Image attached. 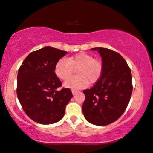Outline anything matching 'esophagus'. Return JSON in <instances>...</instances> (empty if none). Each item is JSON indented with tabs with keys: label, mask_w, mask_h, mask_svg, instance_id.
Listing matches in <instances>:
<instances>
[{
	"label": "esophagus",
	"mask_w": 153,
	"mask_h": 153,
	"mask_svg": "<svg viewBox=\"0 0 153 153\" xmlns=\"http://www.w3.org/2000/svg\"><path fill=\"white\" fill-rule=\"evenodd\" d=\"M78 91H77V90H72V93H73V95H75V94H76L77 93H78Z\"/></svg>",
	"instance_id": "34e87169"
}]
</instances>
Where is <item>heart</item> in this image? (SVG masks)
Masks as SVG:
<instances>
[{
    "mask_svg": "<svg viewBox=\"0 0 153 153\" xmlns=\"http://www.w3.org/2000/svg\"><path fill=\"white\" fill-rule=\"evenodd\" d=\"M74 69L79 75L65 82V86L71 88H81L88 83L94 84L100 80L103 71L102 62L85 53H80L57 62L55 73L60 80H67L72 75Z\"/></svg>",
    "mask_w": 153,
    "mask_h": 153,
    "instance_id": "heart-1",
    "label": "heart"
}]
</instances>
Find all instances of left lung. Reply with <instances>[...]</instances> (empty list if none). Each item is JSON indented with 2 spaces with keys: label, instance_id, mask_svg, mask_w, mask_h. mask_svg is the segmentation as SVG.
I'll use <instances>...</instances> for the list:
<instances>
[{
  "label": "left lung",
  "instance_id": "obj_1",
  "mask_svg": "<svg viewBox=\"0 0 153 153\" xmlns=\"http://www.w3.org/2000/svg\"><path fill=\"white\" fill-rule=\"evenodd\" d=\"M103 65L102 76L91 89L84 90L82 113L89 123L104 126L123 115L132 92V74L126 60L118 53L97 47Z\"/></svg>",
  "mask_w": 153,
  "mask_h": 153
}]
</instances>
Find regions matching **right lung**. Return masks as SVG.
<instances>
[{"label": "right lung", "mask_w": 153, "mask_h": 153, "mask_svg": "<svg viewBox=\"0 0 153 153\" xmlns=\"http://www.w3.org/2000/svg\"><path fill=\"white\" fill-rule=\"evenodd\" d=\"M67 52L53 47L37 50L25 58L18 70L17 95L26 115L40 124H53L64 116L73 97L55 73L57 62Z\"/></svg>", "instance_id": "obj_1"}]
</instances>
